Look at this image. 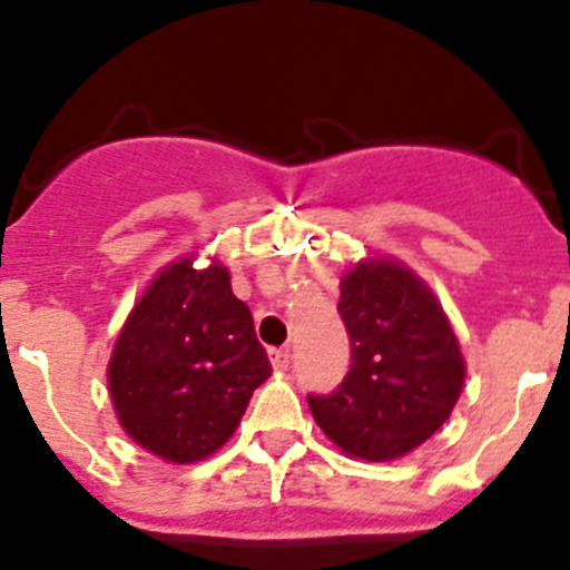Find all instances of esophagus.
Returning <instances> with one entry per match:
<instances>
[{
    "instance_id": "esophagus-1",
    "label": "esophagus",
    "mask_w": 570,
    "mask_h": 570,
    "mask_svg": "<svg viewBox=\"0 0 570 570\" xmlns=\"http://www.w3.org/2000/svg\"><path fill=\"white\" fill-rule=\"evenodd\" d=\"M269 361H273V366L278 368V372H284L292 361V352L289 348H273V352H269Z\"/></svg>"
}]
</instances>
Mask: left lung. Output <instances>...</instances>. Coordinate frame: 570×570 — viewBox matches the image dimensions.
<instances>
[{"instance_id": "obj_1", "label": "left lung", "mask_w": 570, "mask_h": 570, "mask_svg": "<svg viewBox=\"0 0 570 570\" xmlns=\"http://www.w3.org/2000/svg\"><path fill=\"white\" fill-rule=\"evenodd\" d=\"M337 312L352 363L335 392L309 394L312 417L352 458H403L438 432L463 392L458 335L434 292L386 258L343 275Z\"/></svg>"}]
</instances>
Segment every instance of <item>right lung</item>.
I'll return each instance as SVG.
<instances>
[{"label":"right lung","mask_w":570,"mask_h":570,"mask_svg":"<svg viewBox=\"0 0 570 570\" xmlns=\"http://www.w3.org/2000/svg\"><path fill=\"white\" fill-rule=\"evenodd\" d=\"M273 374L247 304L218 261H173L132 306L107 383L119 423L141 449L196 463L222 449Z\"/></svg>","instance_id":"right-lung-1"}]
</instances>
